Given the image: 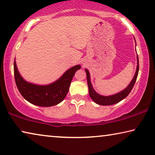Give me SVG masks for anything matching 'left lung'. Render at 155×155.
<instances>
[{
    "label": "left lung",
    "mask_w": 155,
    "mask_h": 155,
    "mask_svg": "<svg viewBox=\"0 0 155 155\" xmlns=\"http://www.w3.org/2000/svg\"><path fill=\"white\" fill-rule=\"evenodd\" d=\"M139 57L137 55V67L136 70V72H135L134 77L132 78V81L130 83L128 86H127L126 89L124 90L121 92L117 93L116 94L108 96V97H105V96L100 95L95 92V90L93 89V87L92 85V83L90 81V73L87 69H85V72H86L87 75V85H88V89H89V94L90 97H91L96 104L101 105H110L115 104H117L118 102L121 101L123 99H124L125 98L127 97V96L130 93L131 90L133 88L134 83L137 81V76H138L139 73Z\"/></svg>",
    "instance_id": "left-lung-1"
}]
</instances>
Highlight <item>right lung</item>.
Here are the masks:
<instances>
[{
    "label": "right lung",
    "mask_w": 155,
    "mask_h": 155,
    "mask_svg": "<svg viewBox=\"0 0 155 155\" xmlns=\"http://www.w3.org/2000/svg\"><path fill=\"white\" fill-rule=\"evenodd\" d=\"M81 68L77 65L69 69L55 82L46 85H38L25 81L19 74L15 61L14 63V78L17 88L25 100L31 104L41 107L57 105L65 99L75 72Z\"/></svg>",
    "instance_id": "1"
}]
</instances>
